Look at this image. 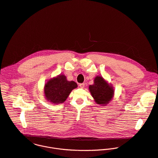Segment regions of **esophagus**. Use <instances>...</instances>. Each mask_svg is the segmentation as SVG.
<instances>
[{"label":"esophagus","instance_id":"34e87169","mask_svg":"<svg viewBox=\"0 0 158 158\" xmlns=\"http://www.w3.org/2000/svg\"><path fill=\"white\" fill-rule=\"evenodd\" d=\"M79 85V87H80L81 88L83 89V88L84 87V86H85V84H84V83H82V84H80Z\"/></svg>","mask_w":158,"mask_h":158}]
</instances>
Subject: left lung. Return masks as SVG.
<instances>
[{
    "label": "left lung",
    "instance_id": "left-lung-1",
    "mask_svg": "<svg viewBox=\"0 0 158 158\" xmlns=\"http://www.w3.org/2000/svg\"><path fill=\"white\" fill-rule=\"evenodd\" d=\"M89 89L95 102L102 106L108 104L114 95V89L112 85L98 76L95 77L94 84L90 85Z\"/></svg>",
    "mask_w": 158,
    "mask_h": 158
}]
</instances>
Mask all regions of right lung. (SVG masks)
Returning a JSON list of instances; mask_svg holds the SVG:
<instances>
[{
  "label": "right lung",
  "mask_w": 158,
  "mask_h": 158,
  "mask_svg": "<svg viewBox=\"0 0 158 158\" xmlns=\"http://www.w3.org/2000/svg\"><path fill=\"white\" fill-rule=\"evenodd\" d=\"M77 87L74 81H68L66 77L60 74L49 79L44 85V93L46 100L55 104L63 103L71 92Z\"/></svg>",
  "instance_id": "obj_1"
}]
</instances>
